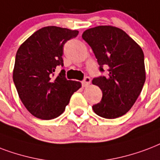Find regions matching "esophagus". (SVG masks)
<instances>
[{
  "mask_svg": "<svg viewBox=\"0 0 160 160\" xmlns=\"http://www.w3.org/2000/svg\"><path fill=\"white\" fill-rule=\"evenodd\" d=\"M90 82H91V79H90V78H88V77H86L85 78V79H84L83 81H82V87H88L90 84Z\"/></svg>",
  "mask_w": 160,
  "mask_h": 160,
  "instance_id": "34e87169",
  "label": "esophagus"
}]
</instances>
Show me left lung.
<instances>
[{
  "label": "left lung",
  "instance_id": "left-lung-1",
  "mask_svg": "<svg viewBox=\"0 0 160 160\" xmlns=\"http://www.w3.org/2000/svg\"><path fill=\"white\" fill-rule=\"evenodd\" d=\"M82 38L93 51L108 76L92 79L102 92L101 102L92 106L94 112L105 118L124 115L133 107L145 82L144 56L140 46L118 27L98 26L86 30Z\"/></svg>",
  "mask_w": 160,
  "mask_h": 160
}]
</instances>
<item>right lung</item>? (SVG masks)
<instances>
[{
  "label": "right lung",
  "mask_w": 160,
  "mask_h": 160,
  "mask_svg": "<svg viewBox=\"0 0 160 160\" xmlns=\"http://www.w3.org/2000/svg\"><path fill=\"white\" fill-rule=\"evenodd\" d=\"M78 31L58 27L41 28L20 46L16 55L13 81L19 98L28 111L41 119L60 116L80 82L67 80L64 71L56 78L53 72L63 66V46Z\"/></svg>",
  "instance_id": "right-lung-1"
}]
</instances>
